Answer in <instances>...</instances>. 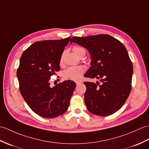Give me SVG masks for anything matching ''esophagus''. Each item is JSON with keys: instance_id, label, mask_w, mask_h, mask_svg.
<instances>
[{"instance_id": "1", "label": "esophagus", "mask_w": 149, "mask_h": 149, "mask_svg": "<svg viewBox=\"0 0 149 149\" xmlns=\"http://www.w3.org/2000/svg\"><path fill=\"white\" fill-rule=\"evenodd\" d=\"M81 82H80V81H77L76 82V84H77V86H78V85H79L80 84H81Z\"/></svg>"}]
</instances>
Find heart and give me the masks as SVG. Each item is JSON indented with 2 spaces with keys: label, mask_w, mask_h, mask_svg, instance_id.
Returning a JSON list of instances; mask_svg holds the SVG:
<instances>
[{
  "label": "heart",
  "mask_w": 149,
  "mask_h": 149,
  "mask_svg": "<svg viewBox=\"0 0 149 149\" xmlns=\"http://www.w3.org/2000/svg\"><path fill=\"white\" fill-rule=\"evenodd\" d=\"M74 53L77 55L78 57H80L81 55L83 53L86 54V51L82 47L75 46L72 49ZM63 54L61 55L60 58V63H63ZM85 71V68L83 66H77V67H72L67 68L62 73V77L63 79L67 80H73V81H79L82 77V74H84Z\"/></svg>",
  "instance_id": "b5f03b06"
}]
</instances>
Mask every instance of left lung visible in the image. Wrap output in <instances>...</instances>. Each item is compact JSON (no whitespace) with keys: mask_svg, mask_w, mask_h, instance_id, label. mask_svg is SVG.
I'll use <instances>...</instances> for the list:
<instances>
[{"mask_svg":"<svg viewBox=\"0 0 149 149\" xmlns=\"http://www.w3.org/2000/svg\"><path fill=\"white\" fill-rule=\"evenodd\" d=\"M72 42L87 49L90 54L91 67L85 77L101 82H84L88 110L96 116L112 115L121 108L131 89L133 65L125 46L107 34L74 37Z\"/></svg>","mask_w":149,"mask_h":149,"instance_id":"1","label":"left lung"}]
</instances>
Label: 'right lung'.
I'll return each instance as SVG.
<instances>
[{
    "label": "right lung",
    "mask_w": 149,
    "mask_h": 149,
    "mask_svg": "<svg viewBox=\"0 0 149 149\" xmlns=\"http://www.w3.org/2000/svg\"><path fill=\"white\" fill-rule=\"evenodd\" d=\"M70 37L36 42L23 52L17 70L19 91L33 111L54 118L67 111L75 83L64 81L50 87L51 76L60 70V58Z\"/></svg>",
    "instance_id": "obj_1"
}]
</instances>
